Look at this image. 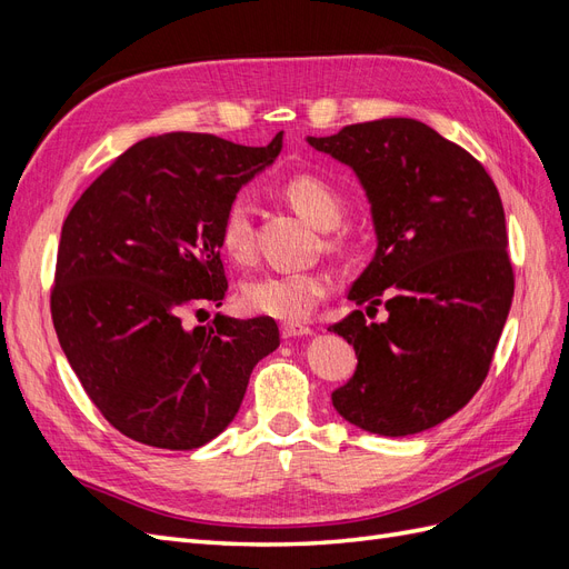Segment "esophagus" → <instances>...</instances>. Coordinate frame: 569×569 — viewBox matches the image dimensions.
<instances>
[{"label": "esophagus", "instance_id": "1", "mask_svg": "<svg viewBox=\"0 0 569 569\" xmlns=\"http://www.w3.org/2000/svg\"><path fill=\"white\" fill-rule=\"evenodd\" d=\"M282 337L284 339H295V337H308V335H313V330L308 325H299V322H284L282 327Z\"/></svg>", "mask_w": 569, "mask_h": 569}]
</instances>
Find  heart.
I'll use <instances>...</instances> for the list:
<instances>
[{
    "instance_id": "obj_1",
    "label": "heart",
    "mask_w": 569,
    "mask_h": 569,
    "mask_svg": "<svg viewBox=\"0 0 569 569\" xmlns=\"http://www.w3.org/2000/svg\"><path fill=\"white\" fill-rule=\"evenodd\" d=\"M282 197L299 216L320 230L339 226L343 203L325 180L316 176H291L282 184ZM220 247L232 261L247 263L253 251V226L249 203L237 197L226 206L218 230ZM330 295L325 272H263L239 287V303L251 316H266L284 322L306 320L316 306Z\"/></svg>"
}]
</instances>
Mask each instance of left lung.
Segmentation results:
<instances>
[{
    "instance_id": "1",
    "label": "left lung",
    "mask_w": 569,
    "mask_h": 569,
    "mask_svg": "<svg viewBox=\"0 0 569 569\" xmlns=\"http://www.w3.org/2000/svg\"><path fill=\"white\" fill-rule=\"evenodd\" d=\"M308 144L356 170L372 203L377 251L327 330L358 368L332 391L343 420L406 437L451 418L487 380L515 295L501 197L472 153L412 118L341 128Z\"/></svg>"
}]
</instances>
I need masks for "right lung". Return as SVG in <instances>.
I'll return each mask as SVG.
<instances>
[{"label": "right lung", "instance_id": "right-lung-1", "mask_svg": "<svg viewBox=\"0 0 569 569\" xmlns=\"http://www.w3.org/2000/svg\"><path fill=\"white\" fill-rule=\"evenodd\" d=\"M280 149L282 132L268 147L203 132L147 137L68 213L51 320L84 393L128 439L199 449L232 422L251 370L280 347L266 316L184 325L226 299L220 218Z\"/></svg>", "mask_w": 569, "mask_h": 569}]
</instances>
